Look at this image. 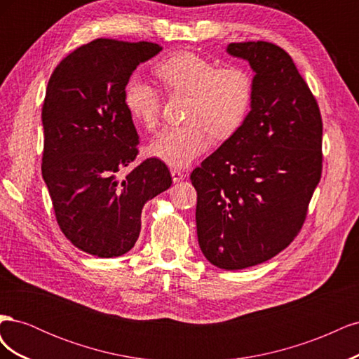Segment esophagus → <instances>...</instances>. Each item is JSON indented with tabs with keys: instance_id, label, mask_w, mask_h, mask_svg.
<instances>
[{
	"instance_id": "1",
	"label": "esophagus",
	"mask_w": 359,
	"mask_h": 359,
	"mask_svg": "<svg viewBox=\"0 0 359 359\" xmlns=\"http://www.w3.org/2000/svg\"><path fill=\"white\" fill-rule=\"evenodd\" d=\"M170 175H172L173 182H180L182 180V177H184V173L181 170H178V169H172L170 170Z\"/></svg>"
}]
</instances>
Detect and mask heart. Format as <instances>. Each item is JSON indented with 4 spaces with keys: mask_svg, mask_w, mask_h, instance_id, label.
I'll list each match as a JSON object with an SVG mask.
<instances>
[{
    "mask_svg": "<svg viewBox=\"0 0 359 359\" xmlns=\"http://www.w3.org/2000/svg\"><path fill=\"white\" fill-rule=\"evenodd\" d=\"M154 73L169 93L187 94V123L166 126L153 137L148 153L172 168H186L215 139L231 137L250 112L253 81L247 70L224 66L193 52H177L156 64ZM124 104L135 121L153 128L161 97L153 83L132 76L124 85Z\"/></svg>",
    "mask_w": 359,
    "mask_h": 359,
    "instance_id": "b5f03b06",
    "label": "heart"
}]
</instances>
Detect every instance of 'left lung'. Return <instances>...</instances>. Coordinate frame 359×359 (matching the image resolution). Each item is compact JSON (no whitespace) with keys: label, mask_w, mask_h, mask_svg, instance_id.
<instances>
[{"label":"left lung","mask_w":359,"mask_h":359,"mask_svg":"<svg viewBox=\"0 0 359 359\" xmlns=\"http://www.w3.org/2000/svg\"><path fill=\"white\" fill-rule=\"evenodd\" d=\"M255 72L244 124L190 175L203 256L222 269L274 257L298 235L322 173V116L286 50L231 43Z\"/></svg>","instance_id":"obj_1"}]
</instances>
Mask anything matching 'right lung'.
I'll use <instances>...</instances> for the list:
<instances>
[{"instance_id": "1", "label": "right lung", "mask_w": 359, "mask_h": 359, "mask_svg": "<svg viewBox=\"0 0 359 359\" xmlns=\"http://www.w3.org/2000/svg\"><path fill=\"white\" fill-rule=\"evenodd\" d=\"M157 43L95 39L53 70L41 109L45 180L60 229L82 252L115 257L132 250L144 205L170 187L165 163L147 158L126 178L139 136L124 85Z\"/></svg>"}]
</instances>
